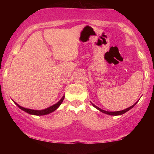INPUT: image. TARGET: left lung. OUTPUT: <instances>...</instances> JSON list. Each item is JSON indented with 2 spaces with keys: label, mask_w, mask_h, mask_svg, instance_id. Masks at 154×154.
Masks as SVG:
<instances>
[{
  "label": "left lung",
  "mask_w": 154,
  "mask_h": 154,
  "mask_svg": "<svg viewBox=\"0 0 154 154\" xmlns=\"http://www.w3.org/2000/svg\"><path fill=\"white\" fill-rule=\"evenodd\" d=\"M137 102H136L134 104L132 105V106L128 107V108H127L126 109H124V110L119 111H106L102 110V109H101L100 108H99V107L95 106V105L93 104H92V105H93V106L95 107L96 109H97L99 111H100L101 112L104 113H106V114H109V115H111V116H118V115H122V114H123V113H125V112H127L128 111H129L130 109H131L132 108H133V107L134 106V105H135V104H137Z\"/></svg>",
  "instance_id": "obj_1"
}]
</instances>
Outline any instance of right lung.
<instances>
[{
    "mask_svg": "<svg viewBox=\"0 0 154 154\" xmlns=\"http://www.w3.org/2000/svg\"><path fill=\"white\" fill-rule=\"evenodd\" d=\"M64 96H63L62 98L61 99V100L59 101V102L57 103V104L52 105V106H50L49 108L43 109V110H33V109H26V108H24V107L20 106V105H18L17 104V103H15V104L17 105L19 108L21 109L23 111H26V113H29V114L36 115V116H43V115L48 114V113H50L53 112L54 111H55L56 109H57L59 106H60V105L62 104V102H63V100H64Z\"/></svg>",
    "mask_w": 154,
    "mask_h": 154,
    "instance_id": "right-lung-1",
    "label": "right lung"
}]
</instances>
